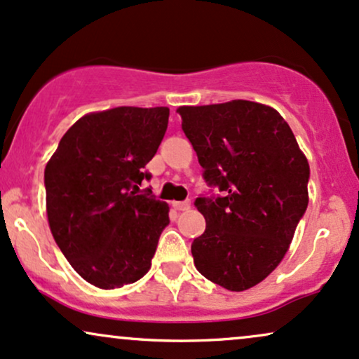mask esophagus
I'll return each instance as SVG.
<instances>
[{"mask_svg": "<svg viewBox=\"0 0 359 359\" xmlns=\"http://www.w3.org/2000/svg\"><path fill=\"white\" fill-rule=\"evenodd\" d=\"M191 203L189 201H172V208L178 210V212H184V210H189Z\"/></svg>", "mask_w": 359, "mask_h": 359, "instance_id": "34e87169", "label": "esophagus"}]
</instances>
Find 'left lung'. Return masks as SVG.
<instances>
[{"label": "left lung", "mask_w": 359, "mask_h": 359, "mask_svg": "<svg viewBox=\"0 0 359 359\" xmlns=\"http://www.w3.org/2000/svg\"><path fill=\"white\" fill-rule=\"evenodd\" d=\"M176 112L206 183L223 193L195 201L206 222L195 267L233 292L254 287L287 254L309 203L307 158L271 105L237 99Z\"/></svg>", "instance_id": "obj_1"}]
</instances>
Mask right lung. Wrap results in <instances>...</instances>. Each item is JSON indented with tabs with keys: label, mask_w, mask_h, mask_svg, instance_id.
<instances>
[{
	"label": "right lung",
	"mask_w": 359,
	"mask_h": 359,
	"mask_svg": "<svg viewBox=\"0 0 359 359\" xmlns=\"http://www.w3.org/2000/svg\"><path fill=\"white\" fill-rule=\"evenodd\" d=\"M168 107L90 112L63 134L45 168L46 217L74 271L99 289L146 276L170 223L166 201L139 195L161 144Z\"/></svg>",
	"instance_id": "obj_1"
}]
</instances>
